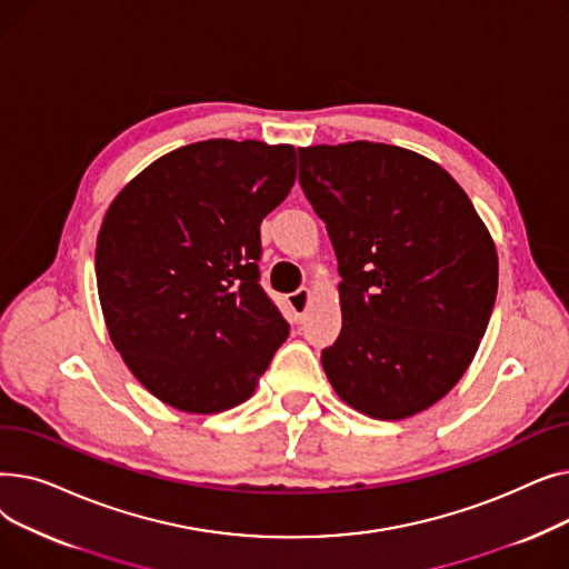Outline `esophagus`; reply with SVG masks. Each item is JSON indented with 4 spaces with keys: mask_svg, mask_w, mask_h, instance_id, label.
<instances>
[{
    "mask_svg": "<svg viewBox=\"0 0 569 569\" xmlns=\"http://www.w3.org/2000/svg\"><path fill=\"white\" fill-rule=\"evenodd\" d=\"M309 300H311V290H307V288H300V290H295V292L288 295V305L295 311V318H300V320L305 318Z\"/></svg>",
    "mask_w": 569,
    "mask_h": 569,
    "instance_id": "obj_1",
    "label": "esophagus"
}]
</instances>
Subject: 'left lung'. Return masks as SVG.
Wrapping results in <instances>:
<instances>
[{"instance_id":"obj_1","label":"left lung","mask_w":569,"mask_h":569,"mask_svg":"<svg viewBox=\"0 0 569 569\" xmlns=\"http://www.w3.org/2000/svg\"><path fill=\"white\" fill-rule=\"evenodd\" d=\"M300 184L339 260L341 335L320 355L335 392L376 420L440 401L496 305V244L466 191L410 149H300Z\"/></svg>"}]
</instances>
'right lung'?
<instances>
[{"label": "right lung", "instance_id": "add662e5", "mask_svg": "<svg viewBox=\"0 0 569 569\" xmlns=\"http://www.w3.org/2000/svg\"><path fill=\"white\" fill-rule=\"evenodd\" d=\"M292 144L202 140L119 191L97 239L108 335L163 403L247 401L290 327L262 290L260 223L295 184Z\"/></svg>", "mask_w": 569, "mask_h": 569}]
</instances>
